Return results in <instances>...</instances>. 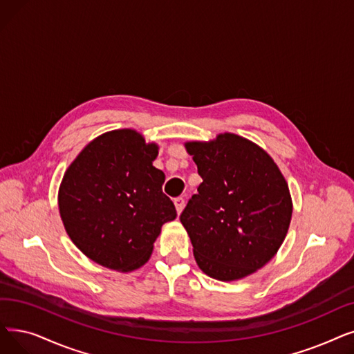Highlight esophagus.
<instances>
[{
  "instance_id": "obj_1",
  "label": "esophagus",
  "mask_w": 354,
  "mask_h": 354,
  "mask_svg": "<svg viewBox=\"0 0 354 354\" xmlns=\"http://www.w3.org/2000/svg\"><path fill=\"white\" fill-rule=\"evenodd\" d=\"M175 208H176V212L178 214H180L182 212V209H183V207H185V199H183L182 196H178V198H175Z\"/></svg>"
}]
</instances>
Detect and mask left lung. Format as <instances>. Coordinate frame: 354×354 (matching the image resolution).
I'll return each instance as SVG.
<instances>
[{"label":"left lung","instance_id":"left-lung-1","mask_svg":"<svg viewBox=\"0 0 354 354\" xmlns=\"http://www.w3.org/2000/svg\"><path fill=\"white\" fill-rule=\"evenodd\" d=\"M185 147L203 178L180 214L196 263L214 279L245 278L285 240L292 217L288 183L262 147L237 134Z\"/></svg>","mask_w":354,"mask_h":354}]
</instances>
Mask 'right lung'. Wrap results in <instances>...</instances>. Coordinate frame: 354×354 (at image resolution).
Here are the masks:
<instances>
[{
	"instance_id": "1",
	"label": "right lung",
	"mask_w": 354,
	"mask_h": 354,
	"mask_svg": "<svg viewBox=\"0 0 354 354\" xmlns=\"http://www.w3.org/2000/svg\"><path fill=\"white\" fill-rule=\"evenodd\" d=\"M158 145L136 130L104 133L71 163L59 188L68 236L86 257L120 272L143 266L165 223L176 218L153 166Z\"/></svg>"
}]
</instances>
